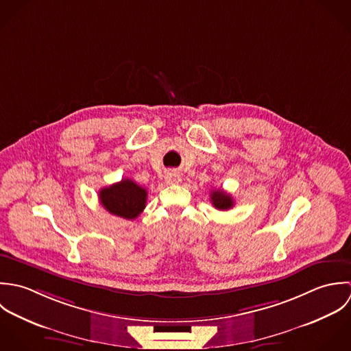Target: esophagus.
<instances>
[{"mask_svg":"<svg viewBox=\"0 0 351 351\" xmlns=\"http://www.w3.org/2000/svg\"><path fill=\"white\" fill-rule=\"evenodd\" d=\"M165 182L168 184H178L180 182V173L176 171H169L165 175Z\"/></svg>","mask_w":351,"mask_h":351,"instance_id":"34e87169","label":"esophagus"}]
</instances>
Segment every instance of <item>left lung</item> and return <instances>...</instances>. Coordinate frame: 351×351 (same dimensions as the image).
Here are the masks:
<instances>
[{
    "label": "left lung",
    "instance_id": "left-lung-1",
    "mask_svg": "<svg viewBox=\"0 0 351 351\" xmlns=\"http://www.w3.org/2000/svg\"><path fill=\"white\" fill-rule=\"evenodd\" d=\"M210 199L213 206L218 210H228V209L233 208V205H234L232 195L226 194L223 190L211 191Z\"/></svg>",
    "mask_w": 351,
    "mask_h": 351
}]
</instances>
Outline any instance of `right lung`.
Returning <instances> with one entry per match:
<instances>
[{
  "label": "right lung",
  "instance_id": "add662e5",
  "mask_svg": "<svg viewBox=\"0 0 351 351\" xmlns=\"http://www.w3.org/2000/svg\"><path fill=\"white\" fill-rule=\"evenodd\" d=\"M146 197L147 191L130 179H122L99 191V199L104 209L126 219L140 215L146 206Z\"/></svg>",
  "mask_w": 351,
  "mask_h": 351
}]
</instances>
